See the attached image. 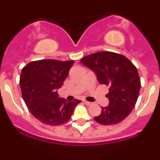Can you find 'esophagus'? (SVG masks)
Wrapping results in <instances>:
<instances>
[{"mask_svg": "<svg viewBox=\"0 0 160 160\" xmlns=\"http://www.w3.org/2000/svg\"><path fill=\"white\" fill-rule=\"evenodd\" d=\"M84 102L86 103V105H87V106L92 105V102H88V101H84Z\"/></svg>", "mask_w": 160, "mask_h": 160, "instance_id": "obj_1", "label": "esophagus"}]
</instances>
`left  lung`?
I'll list each match as a JSON object with an SVG mask.
<instances>
[{"instance_id": "obj_1", "label": "left lung", "mask_w": 160, "mask_h": 160, "mask_svg": "<svg viewBox=\"0 0 160 160\" xmlns=\"http://www.w3.org/2000/svg\"><path fill=\"white\" fill-rule=\"evenodd\" d=\"M94 71L99 84L109 87V105L102 107L94 120L102 125H113L125 119L138 97L141 82L135 66L125 56L110 51L87 55L80 61Z\"/></svg>"}]
</instances>
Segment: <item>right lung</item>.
<instances>
[{
    "instance_id": "obj_1",
    "label": "right lung",
    "mask_w": 160,
    "mask_h": 160,
    "mask_svg": "<svg viewBox=\"0 0 160 160\" xmlns=\"http://www.w3.org/2000/svg\"><path fill=\"white\" fill-rule=\"evenodd\" d=\"M74 61L43 59L22 68L20 87L23 100L31 114L42 123L59 126L67 122L80 100L59 98L57 90L62 87Z\"/></svg>"
}]
</instances>
